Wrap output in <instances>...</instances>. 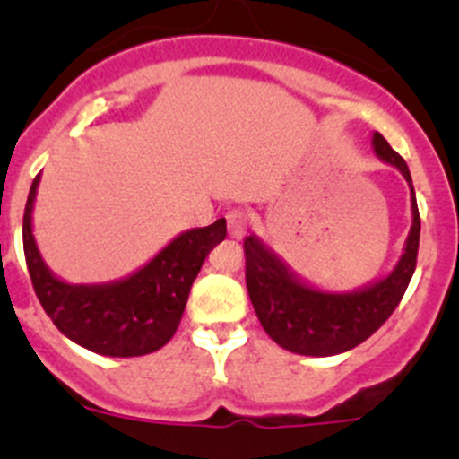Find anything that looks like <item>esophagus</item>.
Listing matches in <instances>:
<instances>
[{
  "label": "esophagus",
  "mask_w": 459,
  "mask_h": 459,
  "mask_svg": "<svg viewBox=\"0 0 459 459\" xmlns=\"http://www.w3.org/2000/svg\"><path fill=\"white\" fill-rule=\"evenodd\" d=\"M226 220H229V235H230V238L242 239L244 235H247L248 221H247V215H244L242 211H230L229 215H226Z\"/></svg>",
  "instance_id": "34e87169"
}]
</instances>
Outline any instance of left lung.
Instances as JSON below:
<instances>
[{"label":"left lung","instance_id":"obj_1","mask_svg":"<svg viewBox=\"0 0 459 459\" xmlns=\"http://www.w3.org/2000/svg\"><path fill=\"white\" fill-rule=\"evenodd\" d=\"M373 152L404 175L411 188V224L402 255L388 275L359 289L333 293L317 289L298 275L257 235L244 239L247 289L259 324L281 349L308 358L346 353L373 335L400 304L415 273L420 247V212L413 179L406 161L373 133Z\"/></svg>","mask_w":459,"mask_h":459}]
</instances>
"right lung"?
Listing matches in <instances>:
<instances>
[{
	"label": "right lung",
	"instance_id": "add662e5",
	"mask_svg": "<svg viewBox=\"0 0 459 459\" xmlns=\"http://www.w3.org/2000/svg\"><path fill=\"white\" fill-rule=\"evenodd\" d=\"M37 175L24 211V255L46 316L71 342L106 358H140L161 349L178 331L188 293L208 253L226 238V220L188 229L151 262L106 284H68L41 257L32 235Z\"/></svg>",
	"mask_w": 459,
	"mask_h": 459
}]
</instances>
